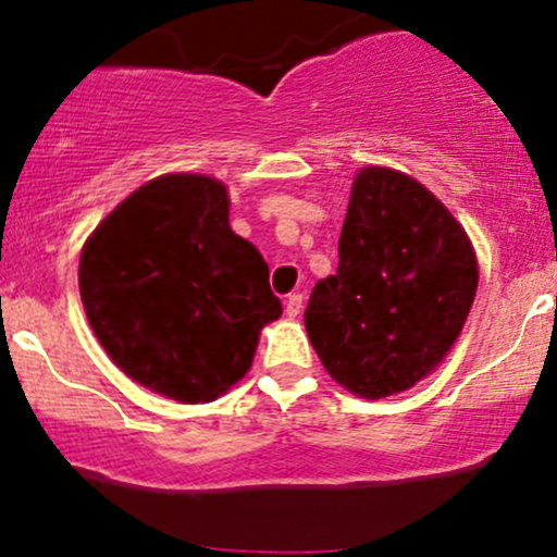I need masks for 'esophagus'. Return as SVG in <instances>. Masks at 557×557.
Masks as SVG:
<instances>
[{
    "label": "esophagus",
    "mask_w": 557,
    "mask_h": 557,
    "mask_svg": "<svg viewBox=\"0 0 557 557\" xmlns=\"http://www.w3.org/2000/svg\"><path fill=\"white\" fill-rule=\"evenodd\" d=\"M285 311H287V317H298L300 311H304V296H300V293H293V296H287Z\"/></svg>",
    "instance_id": "esophagus-1"
}]
</instances>
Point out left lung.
<instances>
[{
  "label": "left lung",
  "mask_w": 557,
  "mask_h": 557,
  "mask_svg": "<svg viewBox=\"0 0 557 557\" xmlns=\"http://www.w3.org/2000/svg\"><path fill=\"white\" fill-rule=\"evenodd\" d=\"M337 253V272L314 285L304 314L317 356L359 398L413 387L445 359L474 304L469 235L419 181L363 168Z\"/></svg>",
  "instance_id": "8db88e82"
}]
</instances>
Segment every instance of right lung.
Instances as JSON below:
<instances>
[{"label":"right lung","mask_w":557,"mask_h":557,"mask_svg":"<svg viewBox=\"0 0 557 557\" xmlns=\"http://www.w3.org/2000/svg\"><path fill=\"white\" fill-rule=\"evenodd\" d=\"M81 300L101 348L138 385L209 403L251 369L283 314L270 267L230 227L220 181L172 172L140 185L88 235Z\"/></svg>","instance_id":"obj_1"}]
</instances>
